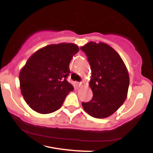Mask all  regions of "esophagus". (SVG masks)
I'll list each match as a JSON object with an SVG mask.
<instances>
[{
    "mask_svg": "<svg viewBox=\"0 0 153 153\" xmlns=\"http://www.w3.org/2000/svg\"><path fill=\"white\" fill-rule=\"evenodd\" d=\"M78 85H79V87H82V86H84V85H85V82L82 81V82H78Z\"/></svg>",
    "mask_w": 153,
    "mask_h": 153,
    "instance_id": "esophagus-1",
    "label": "esophagus"
}]
</instances>
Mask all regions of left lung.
Segmentation results:
<instances>
[{"label": "left lung", "mask_w": 153, "mask_h": 153, "mask_svg": "<svg viewBox=\"0 0 153 153\" xmlns=\"http://www.w3.org/2000/svg\"><path fill=\"white\" fill-rule=\"evenodd\" d=\"M91 69L89 85L93 98L82 102L84 110L98 119L109 117L124 103L129 85V73L122 59L109 45L90 42L80 47Z\"/></svg>", "instance_id": "8db88e82"}]
</instances>
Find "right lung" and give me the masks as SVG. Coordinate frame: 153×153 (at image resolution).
<instances>
[{"mask_svg": "<svg viewBox=\"0 0 153 153\" xmlns=\"http://www.w3.org/2000/svg\"><path fill=\"white\" fill-rule=\"evenodd\" d=\"M79 51L72 43L50 45L29 57L19 73L22 94L31 108L40 114H50L62 106L73 90L67 80L69 64Z\"/></svg>", "mask_w": 153, "mask_h": 153, "instance_id": "right-lung-1", "label": "right lung"}]
</instances>
